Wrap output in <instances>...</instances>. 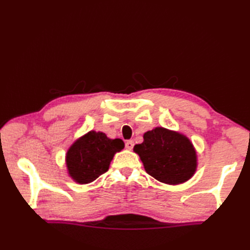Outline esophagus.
Here are the masks:
<instances>
[{"mask_svg": "<svg viewBox=\"0 0 250 250\" xmlns=\"http://www.w3.org/2000/svg\"><path fill=\"white\" fill-rule=\"evenodd\" d=\"M133 146H134V142H133L132 140H128V141L125 142V147H126V149H129V150H132Z\"/></svg>", "mask_w": 250, "mask_h": 250, "instance_id": "1", "label": "esophagus"}]
</instances>
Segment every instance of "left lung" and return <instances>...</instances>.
I'll return each mask as SVG.
<instances>
[{
    "mask_svg": "<svg viewBox=\"0 0 250 250\" xmlns=\"http://www.w3.org/2000/svg\"><path fill=\"white\" fill-rule=\"evenodd\" d=\"M134 152L142 161L147 174L162 183L180 184L193 176L196 170V152L185 135L155 128L143 135Z\"/></svg>",
    "mask_w": 250,
    "mask_h": 250,
    "instance_id": "obj_1",
    "label": "left lung"
}]
</instances>
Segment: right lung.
I'll return each instance as SVG.
<instances>
[{
  "instance_id": "right-lung-1",
  "label": "right lung",
  "mask_w": 250,
  "mask_h": 250,
  "mask_svg": "<svg viewBox=\"0 0 250 250\" xmlns=\"http://www.w3.org/2000/svg\"><path fill=\"white\" fill-rule=\"evenodd\" d=\"M124 147L121 139L111 140L103 132L90 131L78 139L67 152L69 175L77 183H90L109 170L113 155Z\"/></svg>"
}]
</instances>
